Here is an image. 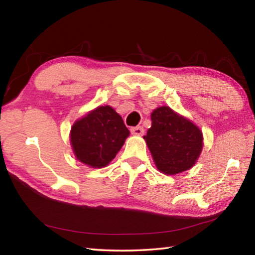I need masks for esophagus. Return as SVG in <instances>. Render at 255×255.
I'll use <instances>...</instances> for the list:
<instances>
[{"mask_svg": "<svg viewBox=\"0 0 255 255\" xmlns=\"http://www.w3.org/2000/svg\"><path fill=\"white\" fill-rule=\"evenodd\" d=\"M130 132L134 136H141L144 132V129L141 126H137V127H132L130 128Z\"/></svg>", "mask_w": 255, "mask_h": 255, "instance_id": "34e87169", "label": "esophagus"}]
</instances>
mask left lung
I'll return each mask as SVG.
<instances>
[{"label": "left lung", "instance_id": "8db88e82", "mask_svg": "<svg viewBox=\"0 0 255 255\" xmlns=\"http://www.w3.org/2000/svg\"><path fill=\"white\" fill-rule=\"evenodd\" d=\"M151 121L152 126L143 138L156 167L169 175L191 169L203 149L199 129L166 106L154 110Z\"/></svg>", "mask_w": 255, "mask_h": 255}]
</instances>
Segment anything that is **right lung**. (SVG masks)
Instances as JSON below:
<instances>
[{
    "instance_id": "add662e5",
    "label": "right lung",
    "mask_w": 255,
    "mask_h": 255,
    "mask_svg": "<svg viewBox=\"0 0 255 255\" xmlns=\"http://www.w3.org/2000/svg\"><path fill=\"white\" fill-rule=\"evenodd\" d=\"M129 136L123 118L110 106H100L71 129L74 154L82 163L92 167L106 166Z\"/></svg>"
}]
</instances>
